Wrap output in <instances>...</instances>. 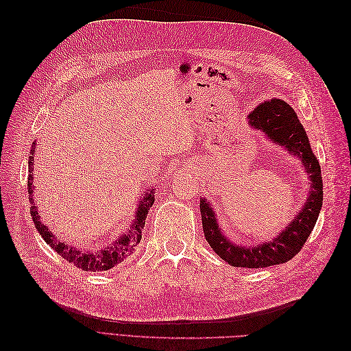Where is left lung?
<instances>
[{
	"label": "left lung",
	"mask_w": 351,
	"mask_h": 351,
	"mask_svg": "<svg viewBox=\"0 0 351 351\" xmlns=\"http://www.w3.org/2000/svg\"><path fill=\"white\" fill-rule=\"evenodd\" d=\"M247 119L252 127L262 130L274 143L284 146L291 155L302 159L312 182L309 197L299 215H295L280 236L254 247L237 246L221 234L215 210L205 199H200L202 226L206 241L221 259L239 268H267L293 259L311 236L322 208V176L303 125L289 104L281 99L265 101L249 114Z\"/></svg>",
	"instance_id": "1"
}]
</instances>
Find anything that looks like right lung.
Returning a JSON list of instances; mask_svg holds the SVG:
<instances>
[{
    "mask_svg": "<svg viewBox=\"0 0 351 351\" xmlns=\"http://www.w3.org/2000/svg\"><path fill=\"white\" fill-rule=\"evenodd\" d=\"M34 154H35V143L32 145V151L29 155V173L34 171ZM32 182H34V177L29 174L27 177V192H29V202H30V215L32 219L35 222V227L40 237L44 239L49 246L54 249L60 256L64 258L67 262L73 263L74 267H77L83 271H108L114 268L117 263L123 262L130 253H133L134 246L137 243H141L142 240V228L145 227V219L147 212H149V208L154 205V192H147L146 196L141 200L139 206H137L136 210V217L134 222L130 226V230L125 232V234L120 236L119 240H115L107 246L97 250V252H82L76 247L67 246L66 243H61L57 240V237L52 234V232L48 230V227L40 221V217L38 214V209L34 206L35 205V199H34V190H32Z\"/></svg>",
    "mask_w": 351,
    "mask_h": 351,
    "instance_id": "right-lung-1",
    "label": "right lung"
}]
</instances>
